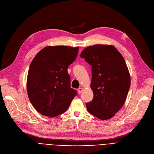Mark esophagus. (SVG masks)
<instances>
[{
  "label": "esophagus",
  "instance_id": "1",
  "mask_svg": "<svg viewBox=\"0 0 154 154\" xmlns=\"http://www.w3.org/2000/svg\"><path fill=\"white\" fill-rule=\"evenodd\" d=\"M82 91H83V89H82V88H81V87H79V88H78V93H79V94H81V93H82Z\"/></svg>",
  "mask_w": 154,
  "mask_h": 154
}]
</instances>
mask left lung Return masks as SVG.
I'll use <instances>...</instances> for the list:
<instances>
[{"label": "left lung", "instance_id": "obj_1", "mask_svg": "<svg viewBox=\"0 0 154 154\" xmlns=\"http://www.w3.org/2000/svg\"><path fill=\"white\" fill-rule=\"evenodd\" d=\"M80 57L92 67V101L87 110L101 120L114 116L124 104L131 86L130 74L122 55L112 45H95L82 52Z\"/></svg>", "mask_w": 154, "mask_h": 154}]
</instances>
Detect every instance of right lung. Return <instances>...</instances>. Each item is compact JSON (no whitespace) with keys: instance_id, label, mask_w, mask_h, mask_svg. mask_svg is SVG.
Returning a JSON list of instances; mask_svg holds the SVG:
<instances>
[{"instance_id":"1","label":"right lung","mask_w":154,"mask_h":154,"mask_svg":"<svg viewBox=\"0 0 154 154\" xmlns=\"http://www.w3.org/2000/svg\"><path fill=\"white\" fill-rule=\"evenodd\" d=\"M79 47L48 46L32 61L27 90L34 107L43 116L54 117L66 112L77 92L70 87L67 69L78 54Z\"/></svg>"}]
</instances>
